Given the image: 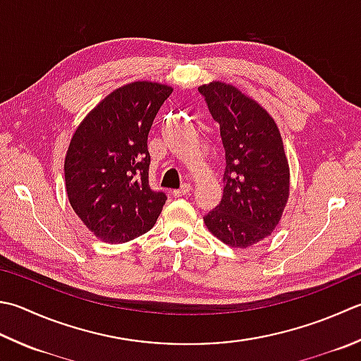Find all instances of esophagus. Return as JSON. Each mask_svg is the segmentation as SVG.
I'll list each match as a JSON object with an SVG mask.
<instances>
[{"label":"esophagus","instance_id":"34e87169","mask_svg":"<svg viewBox=\"0 0 361 361\" xmlns=\"http://www.w3.org/2000/svg\"><path fill=\"white\" fill-rule=\"evenodd\" d=\"M190 190H192V186L189 185V183H185V185H183L180 189H176V190H173V195L175 197H183V195H188Z\"/></svg>","mask_w":361,"mask_h":361}]
</instances>
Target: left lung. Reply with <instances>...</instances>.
<instances>
[{
	"label": "left lung",
	"mask_w": 361,
	"mask_h": 361,
	"mask_svg": "<svg viewBox=\"0 0 361 361\" xmlns=\"http://www.w3.org/2000/svg\"><path fill=\"white\" fill-rule=\"evenodd\" d=\"M199 92L221 125L225 150L222 200L203 221L222 243L245 249L271 235L288 202L283 142L267 111L235 86L214 81Z\"/></svg>",
	"instance_id": "left-lung-1"
}]
</instances>
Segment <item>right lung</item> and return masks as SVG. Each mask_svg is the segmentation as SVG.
Returning <instances> with one entry per match:
<instances>
[{
    "mask_svg": "<svg viewBox=\"0 0 361 361\" xmlns=\"http://www.w3.org/2000/svg\"><path fill=\"white\" fill-rule=\"evenodd\" d=\"M172 87L137 81L90 111L70 142L63 172L70 204L104 243L120 244L150 230L167 200L148 181L147 140Z\"/></svg>",
    "mask_w": 361,
    "mask_h": 361,
    "instance_id": "obj_1",
    "label": "right lung"
}]
</instances>
